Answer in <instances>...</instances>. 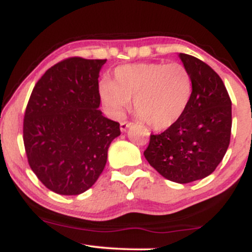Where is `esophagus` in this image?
<instances>
[{
    "label": "esophagus",
    "mask_w": 252,
    "mask_h": 252,
    "mask_svg": "<svg viewBox=\"0 0 252 252\" xmlns=\"http://www.w3.org/2000/svg\"><path fill=\"white\" fill-rule=\"evenodd\" d=\"M132 126V123H128V122H122L121 123V131L122 132H126V130H128V128H130V126Z\"/></svg>",
    "instance_id": "1"
}]
</instances>
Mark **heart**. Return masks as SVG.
Instances as JSON below:
<instances>
[{
  "mask_svg": "<svg viewBox=\"0 0 252 252\" xmlns=\"http://www.w3.org/2000/svg\"><path fill=\"white\" fill-rule=\"evenodd\" d=\"M192 77L182 63H141L115 70V82L103 79L99 96L106 112L122 118L134 98V109L141 120L155 130L178 122L192 97Z\"/></svg>",
  "mask_w": 252,
  "mask_h": 252,
  "instance_id": "heart-1",
  "label": "heart"
}]
</instances>
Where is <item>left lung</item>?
<instances>
[{
	"label": "left lung",
	"instance_id": "obj_1",
	"mask_svg": "<svg viewBox=\"0 0 252 252\" xmlns=\"http://www.w3.org/2000/svg\"><path fill=\"white\" fill-rule=\"evenodd\" d=\"M192 77V97L178 122L150 135L144 158L167 180L189 184L206 178L221 162L230 144L231 99L220 77L207 63L180 53Z\"/></svg>",
	"mask_w": 252,
	"mask_h": 252
}]
</instances>
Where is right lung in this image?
<instances>
[{
	"label": "right lung",
	"mask_w": 252,
	"mask_h": 252,
	"mask_svg": "<svg viewBox=\"0 0 252 252\" xmlns=\"http://www.w3.org/2000/svg\"><path fill=\"white\" fill-rule=\"evenodd\" d=\"M106 60L70 58L52 66L34 86L26 109L28 163L52 192L78 195L94 185L121 135L103 116L98 77Z\"/></svg>",
	"instance_id": "1"
}]
</instances>
